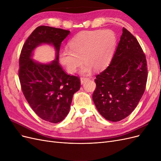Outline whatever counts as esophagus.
<instances>
[{"label":"esophagus","mask_w":161,"mask_h":161,"mask_svg":"<svg viewBox=\"0 0 161 161\" xmlns=\"http://www.w3.org/2000/svg\"><path fill=\"white\" fill-rule=\"evenodd\" d=\"M89 80V78H85V77H81L80 78V83L82 85L84 84L86 81Z\"/></svg>","instance_id":"1"}]
</instances>
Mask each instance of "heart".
Masks as SVG:
<instances>
[{"mask_svg":"<svg viewBox=\"0 0 161 161\" xmlns=\"http://www.w3.org/2000/svg\"><path fill=\"white\" fill-rule=\"evenodd\" d=\"M116 36L109 30L85 31L73 37L69 43L70 48L60 52L61 64L70 74L76 72L82 64V74H90L92 69L101 70L108 66L116 47Z\"/></svg>","mask_w":161,"mask_h":161,"instance_id":"heart-1","label":"heart"}]
</instances>
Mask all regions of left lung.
Returning a JSON list of instances; mask_svg holds the SVG:
<instances>
[{
  "label": "left lung",
  "mask_w": 161,
  "mask_h": 161,
  "mask_svg": "<svg viewBox=\"0 0 161 161\" xmlns=\"http://www.w3.org/2000/svg\"><path fill=\"white\" fill-rule=\"evenodd\" d=\"M110 64L96 76L92 100L107 120L119 121L136 108L148 77L147 59L136 38L123 28Z\"/></svg>",
  "instance_id": "obj_1"
}]
</instances>
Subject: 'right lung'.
Listing matches in <instances>:
<instances>
[{"instance_id": "obj_1", "label": "right lung", "mask_w": 161, "mask_h": 161, "mask_svg": "<svg viewBox=\"0 0 161 161\" xmlns=\"http://www.w3.org/2000/svg\"><path fill=\"white\" fill-rule=\"evenodd\" d=\"M70 31L39 26L24 43L19 58V77L23 93L33 111L42 119L57 124L70 110L72 97L80 86L79 78L67 75L59 64L62 42ZM52 45L56 58L48 64L33 61L32 52L41 44Z\"/></svg>"}]
</instances>
